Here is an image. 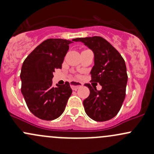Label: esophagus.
Returning <instances> with one entry per match:
<instances>
[{
	"label": "esophagus",
	"instance_id": "esophagus-1",
	"mask_svg": "<svg viewBox=\"0 0 154 154\" xmlns=\"http://www.w3.org/2000/svg\"><path fill=\"white\" fill-rule=\"evenodd\" d=\"M82 86H83V84H82V83H81V82H75V81L70 82V87L72 90H77L78 89L82 87Z\"/></svg>",
	"mask_w": 154,
	"mask_h": 154
}]
</instances>
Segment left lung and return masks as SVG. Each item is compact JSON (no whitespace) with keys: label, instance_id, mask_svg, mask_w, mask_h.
Listing matches in <instances>:
<instances>
[{"label":"left lung","instance_id":"8db88e82","mask_svg":"<svg viewBox=\"0 0 154 154\" xmlns=\"http://www.w3.org/2000/svg\"><path fill=\"white\" fill-rule=\"evenodd\" d=\"M92 51L94 66L90 74L92 82L101 85L102 89L86 84L90 95L83 101L86 114L95 121H106L117 115L125 97L128 75L125 61L108 41L100 37L76 38Z\"/></svg>","mask_w":154,"mask_h":154}]
</instances>
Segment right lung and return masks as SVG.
Returning a JSON list of instances; mask_svg holds the SVG:
<instances>
[{"instance_id":"right-lung-1","label":"right lung","mask_w":154,"mask_h":154,"mask_svg":"<svg viewBox=\"0 0 154 154\" xmlns=\"http://www.w3.org/2000/svg\"><path fill=\"white\" fill-rule=\"evenodd\" d=\"M48 39L37 46L23 63L21 92L30 112L38 118L55 120L64 112L72 94L70 83L52 87L53 72L62 68L69 45L75 42Z\"/></svg>"}]
</instances>
